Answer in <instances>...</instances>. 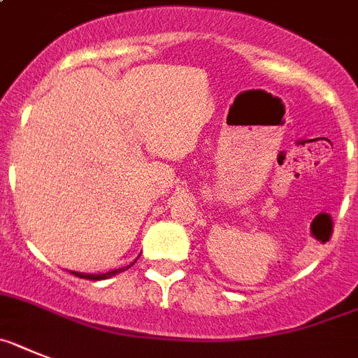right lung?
Wrapping results in <instances>:
<instances>
[{
    "label": "right lung",
    "mask_w": 358,
    "mask_h": 358,
    "mask_svg": "<svg viewBox=\"0 0 358 358\" xmlns=\"http://www.w3.org/2000/svg\"><path fill=\"white\" fill-rule=\"evenodd\" d=\"M135 261H136V259H135ZM135 261H133V263H135ZM133 263H131V265H133ZM131 265L124 266V268H115V270H111V272H106V273H83V272H73V270H70V272L73 273V275H77V278L90 279V281H102V279L113 278V275H117V273L124 272V270H127Z\"/></svg>",
    "instance_id": "1"
}]
</instances>
